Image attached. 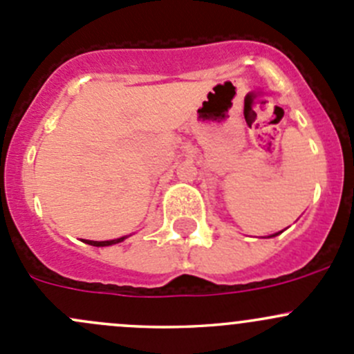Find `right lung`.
Wrapping results in <instances>:
<instances>
[{
  "mask_svg": "<svg viewBox=\"0 0 354 354\" xmlns=\"http://www.w3.org/2000/svg\"><path fill=\"white\" fill-rule=\"evenodd\" d=\"M124 238H118V240H109V241H91V240H85V243L87 245H92V246H109V245H114V243H120V241H123Z\"/></svg>",
  "mask_w": 354,
  "mask_h": 354,
  "instance_id": "right-lung-1",
  "label": "right lung"
}]
</instances>
